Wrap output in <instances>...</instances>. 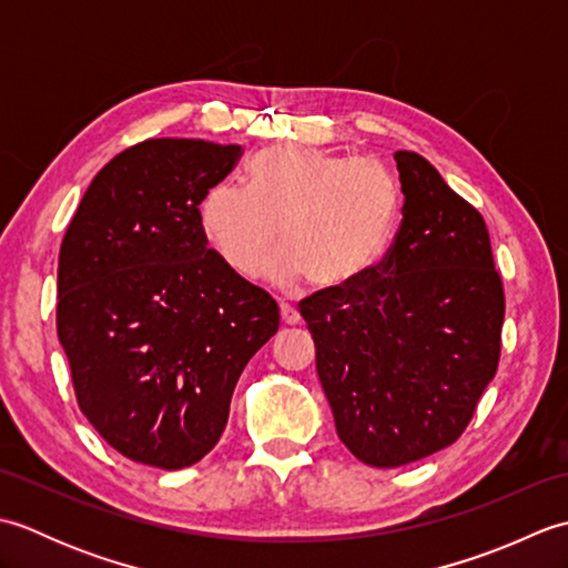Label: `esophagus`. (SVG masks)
<instances>
[{"mask_svg":"<svg viewBox=\"0 0 568 568\" xmlns=\"http://www.w3.org/2000/svg\"><path fill=\"white\" fill-rule=\"evenodd\" d=\"M281 320H283V324H297L300 322V312L293 307V305H287V303H281Z\"/></svg>","mask_w":568,"mask_h":568,"instance_id":"esophagus-1","label":"esophagus"}]
</instances>
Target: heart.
Listing matches in <instances>:
<instances>
[{
	"mask_svg": "<svg viewBox=\"0 0 568 568\" xmlns=\"http://www.w3.org/2000/svg\"><path fill=\"white\" fill-rule=\"evenodd\" d=\"M400 195L393 175L371 161L320 149L275 146L248 168V187L212 185L200 202L210 246L239 277H258L277 246L271 281L293 287L312 277L344 287L364 277L388 248Z\"/></svg>",
	"mask_w": 568,
	"mask_h": 568,
	"instance_id": "obj_1",
	"label": "heart"
}]
</instances>
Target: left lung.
I'll return each mask as SVG.
<instances>
[{
  "label": "left lung",
  "mask_w": 568,
  "mask_h": 568,
  "mask_svg": "<svg viewBox=\"0 0 568 568\" xmlns=\"http://www.w3.org/2000/svg\"><path fill=\"white\" fill-rule=\"evenodd\" d=\"M403 222L378 265L300 303L339 439L395 468L454 444L498 371L505 295L484 216L395 153Z\"/></svg>",
  "instance_id": "left-lung-1"
}]
</instances>
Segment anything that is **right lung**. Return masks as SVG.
I'll use <instances>...</instances> for the list:
<instances>
[{"label": "right lung", "mask_w": 568, "mask_h": 568, "mask_svg": "<svg viewBox=\"0 0 568 568\" xmlns=\"http://www.w3.org/2000/svg\"><path fill=\"white\" fill-rule=\"evenodd\" d=\"M241 146L149 139L94 175L60 244L58 339L78 405L131 462L175 470L214 449L275 300L210 248L200 202Z\"/></svg>", "instance_id": "right-lung-1"}]
</instances>
